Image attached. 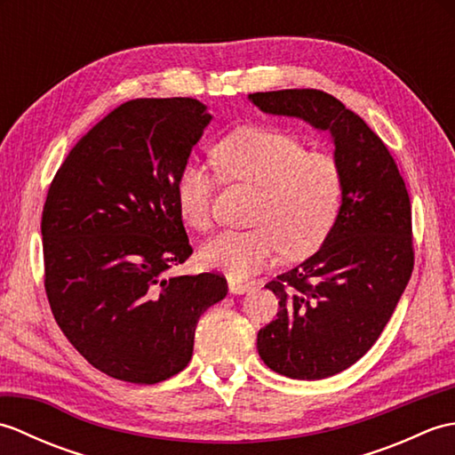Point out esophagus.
I'll return each instance as SVG.
<instances>
[{
  "label": "esophagus",
  "instance_id": "obj_1",
  "mask_svg": "<svg viewBox=\"0 0 455 455\" xmlns=\"http://www.w3.org/2000/svg\"><path fill=\"white\" fill-rule=\"evenodd\" d=\"M228 289H230V293H235V295H243V293L252 291V289H254V283L240 282V279L228 277Z\"/></svg>",
  "mask_w": 455,
  "mask_h": 455
}]
</instances>
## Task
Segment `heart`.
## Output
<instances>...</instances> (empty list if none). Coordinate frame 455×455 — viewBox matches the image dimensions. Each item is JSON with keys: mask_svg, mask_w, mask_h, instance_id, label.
Here are the masks:
<instances>
[{"mask_svg": "<svg viewBox=\"0 0 455 455\" xmlns=\"http://www.w3.org/2000/svg\"><path fill=\"white\" fill-rule=\"evenodd\" d=\"M222 173L259 189L254 228L225 230L199 250L203 266L243 279L272 266L279 256L315 254L340 217L344 178L338 162L308 152L291 134L266 127H238L215 144ZM217 176L205 164L186 162L176 178L180 217L189 227H211Z\"/></svg>", "mask_w": 455, "mask_h": 455, "instance_id": "b5f03b06", "label": "heart"}]
</instances>
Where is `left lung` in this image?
<instances>
[{
	"label": "left lung",
	"mask_w": 455,
	"mask_h": 455,
	"mask_svg": "<svg viewBox=\"0 0 455 455\" xmlns=\"http://www.w3.org/2000/svg\"><path fill=\"white\" fill-rule=\"evenodd\" d=\"M250 100L264 113L299 117L334 139L344 178L340 217L316 254L266 283L279 297V311L258 332V354L269 370L324 379L370 350L409 283V191L383 140L331 93L279 90Z\"/></svg>",
	"instance_id": "8db88e82"
}]
</instances>
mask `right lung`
<instances>
[{"mask_svg":"<svg viewBox=\"0 0 455 455\" xmlns=\"http://www.w3.org/2000/svg\"><path fill=\"white\" fill-rule=\"evenodd\" d=\"M191 98L131 100L92 127L48 188L44 291L95 370L152 385L191 360L199 316L227 295L209 272L168 277L193 248L176 178L211 121Z\"/></svg>","mask_w":455,"mask_h":455,"instance_id":"right-lung-1","label":"right lung"}]
</instances>
